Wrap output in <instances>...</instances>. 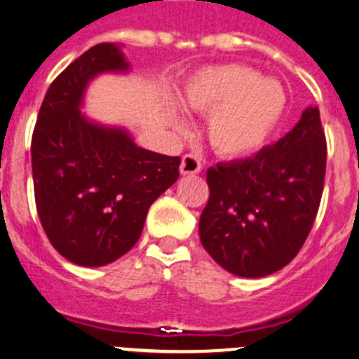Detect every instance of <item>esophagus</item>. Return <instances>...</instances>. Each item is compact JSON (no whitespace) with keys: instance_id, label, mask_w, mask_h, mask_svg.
Masks as SVG:
<instances>
[{"instance_id":"esophagus-1","label":"esophagus","mask_w":359,"mask_h":359,"mask_svg":"<svg viewBox=\"0 0 359 359\" xmlns=\"http://www.w3.org/2000/svg\"><path fill=\"white\" fill-rule=\"evenodd\" d=\"M203 169V163L201 160H199L196 154H185V156L182 158V167H180V170H182V174H198L201 172Z\"/></svg>"}]
</instances>
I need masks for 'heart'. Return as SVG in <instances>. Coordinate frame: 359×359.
I'll use <instances>...</instances> for the list:
<instances>
[{"instance_id":"b5f03b06","label":"heart","mask_w":359,"mask_h":359,"mask_svg":"<svg viewBox=\"0 0 359 359\" xmlns=\"http://www.w3.org/2000/svg\"><path fill=\"white\" fill-rule=\"evenodd\" d=\"M183 106L208 115V142L217 154H253L271 138L286 113L287 95L275 79L239 62L199 69L183 88Z\"/></svg>"}]
</instances>
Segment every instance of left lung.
Returning <instances> with one entry per match:
<instances>
[{"label":"left lung","instance_id":"left-lung-1","mask_svg":"<svg viewBox=\"0 0 359 359\" xmlns=\"http://www.w3.org/2000/svg\"><path fill=\"white\" fill-rule=\"evenodd\" d=\"M327 142L318 107L275 145L207 170L210 189L199 237L210 257L239 277L271 275L306 243L325 182Z\"/></svg>","mask_w":359,"mask_h":359}]
</instances>
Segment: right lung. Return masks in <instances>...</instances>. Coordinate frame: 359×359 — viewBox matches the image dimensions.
I'll return each instance as SVG.
<instances>
[{
    "instance_id": "add662e5",
    "label": "right lung",
    "mask_w": 359,
    "mask_h": 359,
    "mask_svg": "<svg viewBox=\"0 0 359 359\" xmlns=\"http://www.w3.org/2000/svg\"><path fill=\"white\" fill-rule=\"evenodd\" d=\"M128 69L115 44L82 53L50 84L32 135L36 208L53 248L79 266H104L133 248L149 207L177 180L180 156L133 144L81 115L97 73Z\"/></svg>"
}]
</instances>
